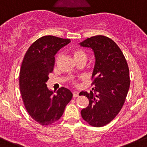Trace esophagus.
I'll use <instances>...</instances> for the list:
<instances>
[{
	"label": "esophagus",
	"instance_id": "34e87169",
	"mask_svg": "<svg viewBox=\"0 0 147 147\" xmlns=\"http://www.w3.org/2000/svg\"><path fill=\"white\" fill-rule=\"evenodd\" d=\"M78 96V92H77V91L73 92V97H74V98H76V97H77Z\"/></svg>",
	"mask_w": 147,
	"mask_h": 147
}]
</instances>
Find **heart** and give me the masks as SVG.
<instances>
[{
    "label": "heart",
    "mask_w": 147,
    "mask_h": 147,
    "mask_svg": "<svg viewBox=\"0 0 147 147\" xmlns=\"http://www.w3.org/2000/svg\"><path fill=\"white\" fill-rule=\"evenodd\" d=\"M72 54H73L74 59L75 60L81 59H86V54L85 53V51L83 50V49H79V48H76V49H74L72 51ZM59 56L57 57V59H58ZM71 83L74 85L77 84V81L75 78H72L71 79Z\"/></svg>",
    "instance_id": "1"
}]
</instances>
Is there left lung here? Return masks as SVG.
Listing matches in <instances>:
<instances>
[{
  "label": "left lung",
  "mask_w": 147,
  "mask_h": 147,
  "mask_svg": "<svg viewBox=\"0 0 147 147\" xmlns=\"http://www.w3.org/2000/svg\"><path fill=\"white\" fill-rule=\"evenodd\" d=\"M79 45L91 48L96 57L92 75L93 92L79 93L89 100L88 107L81 110V116L91 126H105L117 116L125 103L130 85L129 67L122 51L109 37L94 36Z\"/></svg>",
  "instance_id": "obj_1"
}]
</instances>
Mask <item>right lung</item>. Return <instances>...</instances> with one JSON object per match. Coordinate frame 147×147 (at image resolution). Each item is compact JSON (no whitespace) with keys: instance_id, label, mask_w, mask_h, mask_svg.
<instances>
[{"instance_id":"add662e5","label":"right lung","mask_w":147,"mask_h":147,"mask_svg":"<svg viewBox=\"0 0 147 147\" xmlns=\"http://www.w3.org/2000/svg\"><path fill=\"white\" fill-rule=\"evenodd\" d=\"M70 42L69 39L44 36L29 47L22 61L19 84L24 105L32 118L43 126L59 120L73 96L64 87L54 95L46 84L54 69V56Z\"/></svg>"}]
</instances>
